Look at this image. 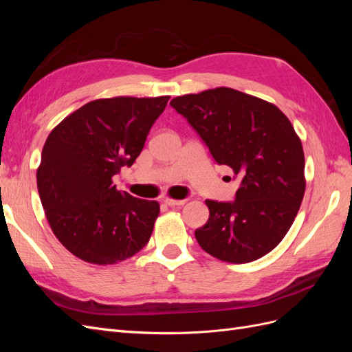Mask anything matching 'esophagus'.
<instances>
[{"label":"esophagus","mask_w":352,"mask_h":352,"mask_svg":"<svg viewBox=\"0 0 352 352\" xmlns=\"http://www.w3.org/2000/svg\"><path fill=\"white\" fill-rule=\"evenodd\" d=\"M163 202L168 207H176V206H184L186 199H172V198H164Z\"/></svg>","instance_id":"34e87169"}]
</instances>
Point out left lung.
Returning a JSON list of instances; mask_svg holds the SVG:
<instances>
[{
    "mask_svg": "<svg viewBox=\"0 0 352 352\" xmlns=\"http://www.w3.org/2000/svg\"><path fill=\"white\" fill-rule=\"evenodd\" d=\"M170 105L194 127L219 164L239 176L235 201L206 199L199 247L228 263H250L278 247L305 192L304 151L289 119L261 98L232 88L176 97Z\"/></svg>",
    "mask_w": 352,
    "mask_h": 352,
    "instance_id": "left-lung-1",
    "label": "left lung"
}]
</instances>
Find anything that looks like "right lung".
I'll use <instances>...</instances> for the list:
<instances>
[{
	"label": "right lung",
	"instance_id": "1",
	"mask_svg": "<svg viewBox=\"0 0 352 352\" xmlns=\"http://www.w3.org/2000/svg\"><path fill=\"white\" fill-rule=\"evenodd\" d=\"M168 98L95 100L48 135L38 192L56 238L78 258L116 264L150 241L160 204L117 190L113 176L135 163Z\"/></svg>",
	"mask_w": 352,
	"mask_h": 352
}]
</instances>
